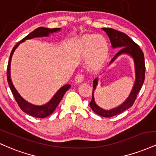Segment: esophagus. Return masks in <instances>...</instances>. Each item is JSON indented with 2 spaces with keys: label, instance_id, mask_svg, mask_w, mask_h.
<instances>
[{
  "label": "esophagus",
  "instance_id": "esophagus-1",
  "mask_svg": "<svg viewBox=\"0 0 156 156\" xmlns=\"http://www.w3.org/2000/svg\"><path fill=\"white\" fill-rule=\"evenodd\" d=\"M84 79V75L82 74V73H79L76 76L75 78V81L76 83H81Z\"/></svg>",
  "mask_w": 156,
  "mask_h": 156
}]
</instances>
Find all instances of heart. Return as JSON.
I'll use <instances>...</instances> for the list:
<instances>
[{"label": "heart", "mask_w": 156, "mask_h": 156, "mask_svg": "<svg viewBox=\"0 0 156 156\" xmlns=\"http://www.w3.org/2000/svg\"><path fill=\"white\" fill-rule=\"evenodd\" d=\"M80 51L83 55H88L87 65L96 69L102 65L108 53V45L104 37L101 35L85 37L80 43Z\"/></svg>", "instance_id": "1"}]
</instances>
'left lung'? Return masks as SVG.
Segmentation results:
<instances>
[{"instance_id": "left-lung-1", "label": "left lung", "mask_w": 156, "mask_h": 156, "mask_svg": "<svg viewBox=\"0 0 156 156\" xmlns=\"http://www.w3.org/2000/svg\"><path fill=\"white\" fill-rule=\"evenodd\" d=\"M102 29L108 36L113 48H122L120 51L114 55V58L111 61L110 64L114 62V59L117 56L122 54V53H127V54L131 55L134 60V64H135L136 80L133 86V88L132 89L130 96L128 97V99L121 105L118 106L117 108L112 109V110L106 111L101 108V107H99L96 104L94 99V91L95 90L97 85H98V79L96 78L93 81V83H94L93 88H94V89L92 90V101H91L90 103H89L91 108L92 109L93 112H95L97 114L101 116V117H114V116L121 114L122 112H123L124 111L130 108L133 105L134 102H135L138 93L140 91L144 81V77H145V63H144V53H143L141 48L128 35L125 34V33H122V32L117 31V30L113 29V28H103Z\"/></svg>"}]
</instances>
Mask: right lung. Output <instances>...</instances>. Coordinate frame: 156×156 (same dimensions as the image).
<instances>
[{
	"label": "right lung",
	"mask_w": 156,
	"mask_h": 156,
	"mask_svg": "<svg viewBox=\"0 0 156 156\" xmlns=\"http://www.w3.org/2000/svg\"><path fill=\"white\" fill-rule=\"evenodd\" d=\"M60 28H44V27H39V28L35 29L34 31H32L29 34L27 35L25 38L23 39V40L20 41L15 47L13 48L12 52H11L9 59L8 66H7V80H8L9 86L11 91H12V94H13L14 97L15 98V101L18 104L19 107L23 110V112L26 114H29V115L32 116V117H37V118H45L48 117L49 115L54 112L55 108L60 101H62V98L65 94V92L70 88V85L69 84H67V85L64 86L61 88L56 94L53 96V98L47 104L44 105H35L31 103H28V102L25 101L24 99L18 94L17 92L15 87H14L13 84H12V80H11L10 77V64H11V59H12V56L13 55L14 51L17 48V46L19 45L21 42H24L26 39L34 38V37H48L50 33H53L57 31H59Z\"/></svg>",
	"instance_id": "obj_1"
}]
</instances>
